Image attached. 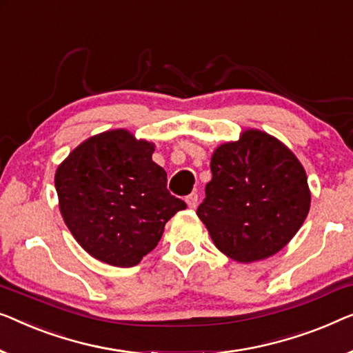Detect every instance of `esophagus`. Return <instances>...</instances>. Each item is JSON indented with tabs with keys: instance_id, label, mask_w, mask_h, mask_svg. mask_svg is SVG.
Instances as JSON below:
<instances>
[{
	"instance_id": "obj_1",
	"label": "esophagus",
	"mask_w": 353,
	"mask_h": 353,
	"mask_svg": "<svg viewBox=\"0 0 353 353\" xmlns=\"http://www.w3.org/2000/svg\"><path fill=\"white\" fill-rule=\"evenodd\" d=\"M197 202H199V196L197 192H191L189 196H186V203L189 208H196L197 207Z\"/></svg>"
}]
</instances>
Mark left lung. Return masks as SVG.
Here are the masks:
<instances>
[{
  "label": "left lung",
  "mask_w": 353,
  "mask_h": 353,
  "mask_svg": "<svg viewBox=\"0 0 353 353\" xmlns=\"http://www.w3.org/2000/svg\"><path fill=\"white\" fill-rule=\"evenodd\" d=\"M212 181L197 216L213 243L239 263L269 258L303 226L310 191L303 165L287 146L259 130L213 152Z\"/></svg>",
  "instance_id": "1"
}]
</instances>
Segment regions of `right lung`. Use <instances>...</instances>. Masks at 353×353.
<instances>
[{
	"instance_id": "add662e5",
	"label": "right lung",
	"mask_w": 353,
	"mask_h": 353,
	"mask_svg": "<svg viewBox=\"0 0 353 353\" xmlns=\"http://www.w3.org/2000/svg\"><path fill=\"white\" fill-rule=\"evenodd\" d=\"M154 146L127 130L95 135L55 172L60 212L92 256L130 268L156 247L165 223L186 203L167 189V173L152 162Z\"/></svg>"
}]
</instances>
